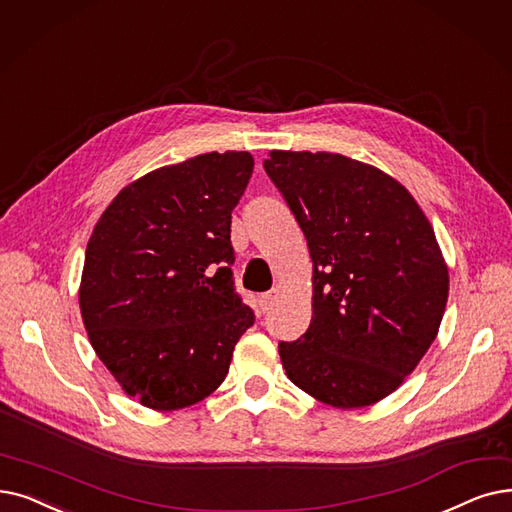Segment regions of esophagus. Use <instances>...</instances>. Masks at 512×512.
<instances>
[{"label": "esophagus", "mask_w": 512, "mask_h": 512, "mask_svg": "<svg viewBox=\"0 0 512 512\" xmlns=\"http://www.w3.org/2000/svg\"><path fill=\"white\" fill-rule=\"evenodd\" d=\"M278 297H280V291H278V288H272L270 293H265V295L259 297V309L261 311H270L276 305Z\"/></svg>", "instance_id": "1"}]
</instances>
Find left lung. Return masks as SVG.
<instances>
[{"instance_id":"left-lung-1","label":"left lung","mask_w":512,"mask_h":512,"mask_svg":"<svg viewBox=\"0 0 512 512\" xmlns=\"http://www.w3.org/2000/svg\"><path fill=\"white\" fill-rule=\"evenodd\" d=\"M263 167L314 263L309 328L278 345L286 376L332 408L381 402L446 311L450 274L431 221L395 177L337 152L270 150Z\"/></svg>"}]
</instances>
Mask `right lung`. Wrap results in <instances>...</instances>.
<instances>
[{"mask_svg":"<svg viewBox=\"0 0 512 512\" xmlns=\"http://www.w3.org/2000/svg\"><path fill=\"white\" fill-rule=\"evenodd\" d=\"M247 150L154 169L110 203L85 249L87 337L142 406H194L224 383L253 311L234 293L232 211L253 173Z\"/></svg>","mask_w":512,"mask_h":512,"instance_id":"add662e5","label":"right lung"}]
</instances>
